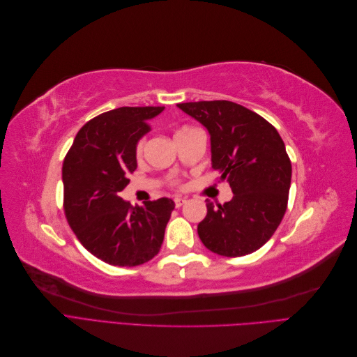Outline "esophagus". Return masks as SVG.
<instances>
[{"label": "esophagus", "mask_w": 357, "mask_h": 357, "mask_svg": "<svg viewBox=\"0 0 357 357\" xmlns=\"http://www.w3.org/2000/svg\"><path fill=\"white\" fill-rule=\"evenodd\" d=\"M174 202H176V207H181V205L186 202V199H185V198H178V197H177V198H174Z\"/></svg>", "instance_id": "1"}]
</instances>
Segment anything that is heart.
I'll return each instance as SVG.
<instances>
[{"label":"heart","mask_w":357,"mask_h":357,"mask_svg":"<svg viewBox=\"0 0 357 357\" xmlns=\"http://www.w3.org/2000/svg\"><path fill=\"white\" fill-rule=\"evenodd\" d=\"M186 129H189V128H183V129H180L178 132H181V131H186ZM178 132H177V134H178ZM143 146H144V142H143V139H139L138 144H137V156L142 155V152H143Z\"/></svg>","instance_id":"obj_1"}]
</instances>
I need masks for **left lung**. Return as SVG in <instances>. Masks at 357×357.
I'll use <instances>...</instances> for the list:
<instances>
[{
    "label": "left lung",
    "instance_id": "8db88e82",
    "mask_svg": "<svg viewBox=\"0 0 357 357\" xmlns=\"http://www.w3.org/2000/svg\"><path fill=\"white\" fill-rule=\"evenodd\" d=\"M207 128L211 167L229 183L234 197L198 225L210 252L238 257L256 252L282 222L287 208L291 164L277 129L264 117L231 101L177 104Z\"/></svg>",
    "mask_w": 357,
    "mask_h": 357
}]
</instances>
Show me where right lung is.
I'll list each match as a JSON object with an SVG mask.
<instances>
[{
	"mask_svg": "<svg viewBox=\"0 0 357 357\" xmlns=\"http://www.w3.org/2000/svg\"><path fill=\"white\" fill-rule=\"evenodd\" d=\"M165 107H121L96 116L75 135L63 159V210L86 250L105 264L137 266L159 250L169 198L131 205L121 198L137 168V144Z\"/></svg>",
	"mask_w": 357,
	"mask_h": 357,
	"instance_id": "1",
	"label": "right lung"
}]
</instances>
